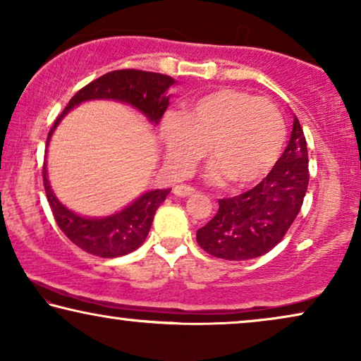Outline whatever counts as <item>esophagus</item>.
I'll use <instances>...</instances> for the list:
<instances>
[{
  "label": "esophagus",
  "mask_w": 361,
  "mask_h": 361,
  "mask_svg": "<svg viewBox=\"0 0 361 361\" xmlns=\"http://www.w3.org/2000/svg\"><path fill=\"white\" fill-rule=\"evenodd\" d=\"M195 188L190 185H176L175 188H173V193L176 196H180V198H185V196H191L195 193Z\"/></svg>",
  "instance_id": "esophagus-1"
}]
</instances>
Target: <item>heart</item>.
<instances>
[{
	"label": "heart",
	"instance_id": "obj_1",
	"mask_svg": "<svg viewBox=\"0 0 361 361\" xmlns=\"http://www.w3.org/2000/svg\"><path fill=\"white\" fill-rule=\"evenodd\" d=\"M168 161L186 175L204 157L211 181L247 186L256 183L281 157L286 122L277 105L239 89H218L186 105L185 114H168L161 123Z\"/></svg>",
	"mask_w": 361,
	"mask_h": 361
}]
</instances>
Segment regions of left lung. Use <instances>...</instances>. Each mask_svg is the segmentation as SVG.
Instances as JSON below:
<instances>
[{
    "label": "left lung",
    "mask_w": 361,
    "mask_h": 361,
    "mask_svg": "<svg viewBox=\"0 0 361 361\" xmlns=\"http://www.w3.org/2000/svg\"><path fill=\"white\" fill-rule=\"evenodd\" d=\"M309 186V153L299 118L289 145L269 175L252 190L219 200L213 219L196 233L200 247L226 261H247L282 241L304 203Z\"/></svg>",
    "instance_id": "obj_1"
}]
</instances>
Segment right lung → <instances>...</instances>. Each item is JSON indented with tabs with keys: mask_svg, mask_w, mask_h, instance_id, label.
I'll return each instance as SVG.
<instances>
[{
	"mask_svg": "<svg viewBox=\"0 0 361 361\" xmlns=\"http://www.w3.org/2000/svg\"><path fill=\"white\" fill-rule=\"evenodd\" d=\"M175 84V79L170 75L158 74V72H147L138 69H120L104 74L99 79L85 85L69 100L62 114L56 118L51 127L49 138L61 122V118L69 112L72 107L85 100L94 99H112L120 102L130 104L132 107L140 110L143 115L153 123L160 122L168 107L166 90ZM42 180L47 201L54 214V219L62 233L80 247L82 251L99 257H118L133 252L145 241L150 231L153 216L171 190H153L142 195L130 206L107 218H82L72 213L64 204L59 203L56 195L52 193L49 180H47L46 163L42 166Z\"/></svg>",
	"mask_w": 361,
	"mask_h": 361,
	"instance_id": "1",
	"label": "right lung"
}]
</instances>
